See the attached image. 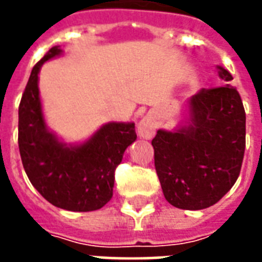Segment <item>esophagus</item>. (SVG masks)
Returning <instances> with one entry per match:
<instances>
[{
    "label": "esophagus",
    "instance_id": "1",
    "mask_svg": "<svg viewBox=\"0 0 262 262\" xmlns=\"http://www.w3.org/2000/svg\"><path fill=\"white\" fill-rule=\"evenodd\" d=\"M156 120L153 116L146 115L137 125V135L142 137V139H151L156 133Z\"/></svg>",
    "mask_w": 262,
    "mask_h": 262
}]
</instances>
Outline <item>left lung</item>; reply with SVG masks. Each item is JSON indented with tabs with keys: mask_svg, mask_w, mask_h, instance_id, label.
Masks as SVG:
<instances>
[{
	"mask_svg": "<svg viewBox=\"0 0 262 262\" xmlns=\"http://www.w3.org/2000/svg\"><path fill=\"white\" fill-rule=\"evenodd\" d=\"M217 69L222 80H233L227 70ZM188 103L187 123L172 132L160 129L151 144L165 199L176 208L199 210L219 202L238 178L246 112L230 84L202 88Z\"/></svg>",
	"mask_w": 262,
	"mask_h": 262,
	"instance_id": "1",
	"label": "left lung"
}]
</instances>
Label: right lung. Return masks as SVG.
<instances>
[{"label": "right lung", "instance_id": "obj_1", "mask_svg": "<svg viewBox=\"0 0 262 262\" xmlns=\"http://www.w3.org/2000/svg\"><path fill=\"white\" fill-rule=\"evenodd\" d=\"M61 54L54 46L32 69L22 94L18 144L29 181L48 202L73 212L101 209L114 193L115 170L136 140L135 123L109 122L77 146L60 142L46 127L39 97V70Z\"/></svg>", "mask_w": 262, "mask_h": 262}]
</instances>
